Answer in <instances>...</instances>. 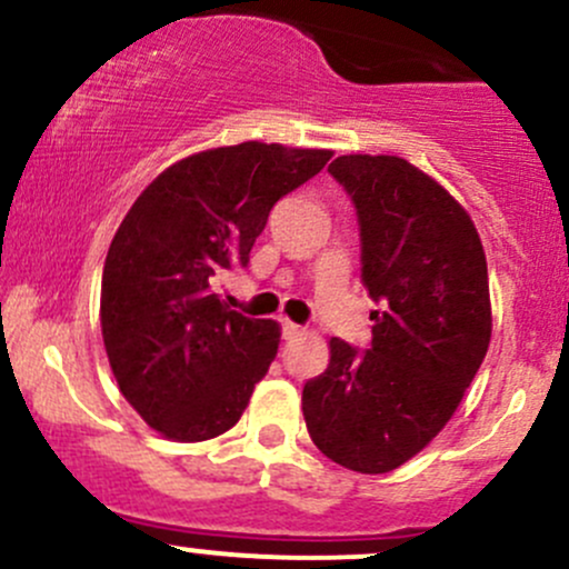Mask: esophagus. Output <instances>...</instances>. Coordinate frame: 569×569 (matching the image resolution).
Returning a JSON list of instances; mask_svg holds the SVG:
<instances>
[{
  "instance_id": "esophagus-1",
  "label": "esophagus",
  "mask_w": 569,
  "mask_h": 569,
  "mask_svg": "<svg viewBox=\"0 0 569 569\" xmlns=\"http://www.w3.org/2000/svg\"><path fill=\"white\" fill-rule=\"evenodd\" d=\"M302 335V327H299V323H295V321H289V318H283V337L286 340H295V337H299Z\"/></svg>"
}]
</instances>
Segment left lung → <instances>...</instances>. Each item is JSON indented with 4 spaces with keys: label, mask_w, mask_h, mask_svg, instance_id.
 <instances>
[{
    "label": "left lung",
    "mask_w": 569,
    "mask_h": 569,
    "mask_svg": "<svg viewBox=\"0 0 569 569\" xmlns=\"http://www.w3.org/2000/svg\"><path fill=\"white\" fill-rule=\"evenodd\" d=\"M351 193L361 283L380 308L372 342L329 340V367L302 389L318 451L365 476L397 470L457 413L491 340L486 253L470 213L399 156L329 164Z\"/></svg>",
    "instance_id": "left-lung-1"
}]
</instances>
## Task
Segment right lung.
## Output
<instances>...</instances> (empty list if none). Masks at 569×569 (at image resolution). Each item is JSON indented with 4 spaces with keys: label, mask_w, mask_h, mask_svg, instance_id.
Masks as SVG:
<instances>
[{
    "label": "right lung",
    "mask_w": 569,
    "mask_h": 569,
    "mask_svg": "<svg viewBox=\"0 0 569 569\" xmlns=\"http://www.w3.org/2000/svg\"><path fill=\"white\" fill-rule=\"evenodd\" d=\"M329 159L256 140L186 156L118 227L99 297L104 351L121 395L167 440L232 429L270 370L280 323L229 310L213 286L248 264L272 204Z\"/></svg>",
    "instance_id": "add662e5"
}]
</instances>
